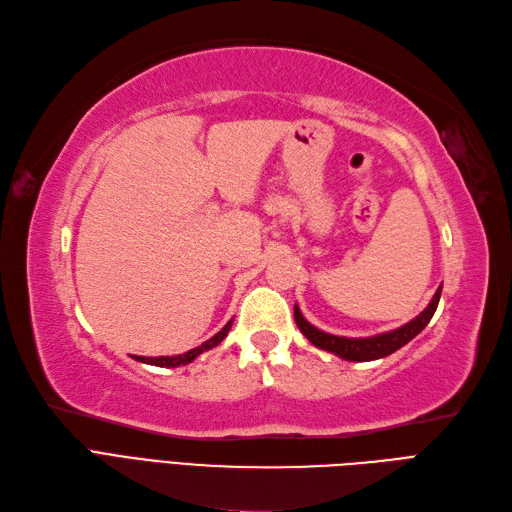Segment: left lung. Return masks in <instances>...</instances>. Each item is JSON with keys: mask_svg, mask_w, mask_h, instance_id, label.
Returning <instances> with one entry per match:
<instances>
[{"mask_svg": "<svg viewBox=\"0 0 512 512\" xmlns=\"http://www.w3.org/2000/svg\"><path fill=\"white\" fill-rule=\"evenodd\" d=\"M440 292H443V286H438L436 294L432 296L430 305L421 311L415 320H411L409 324H404L396 330L390 332H383V334H375V337H366V339H349V337H337V334H328L324 330H317L315 326H311L298 305H294V320L296 326L301 328V332L305 337L324 351H330V354L339 356L343 360L349 362H370V360H379L394 354L396 349L407 345L411 339H415L417 334L428 326V322L432 320V315L438 307L440 301Z\"/></svg>", "mask_w": 512, "mask_h": 512, "instance_id": "1", "label": "left lung"}]
</instances>
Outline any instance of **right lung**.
Wrapping results in <instances>:
<instances>
[{
  "mask_svg": "<svg viewBox=\"0 0 512 512\" xmlns=\"http://www.w3.org/2000/svg\"><path fill=\"white\" fill-rule=\"evenodd\" d=\"M231 326H233V320H231V322H226V326H224L218 334H214V337L207 339V341H205V343H201L199 347L186 351V354H180V356H161V358L135 356V360H137V362H144V364H152V366H163V368H175V366L190 364V362L195 360L197 356H201L203 351H207V349H214L220 341H224V337L228 334V330H231Z\"/></svg>",
  "mask_w": 512,
  "mask_h": 512,
  "instance_id": "obj_1",
  "label": "right lung"
}]
</instances>
